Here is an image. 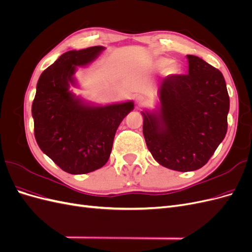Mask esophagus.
Here are the masks:
<instances>
[{
  "instance_id": "1",
  "label": "esophagus",
  "mask_w": 252,
  "mask_h": 252,
  "mask_svg": "<svg viewBox=\"0 0 252 252\" xmlns=\"http://www.w3.org/2000/svg\"><path fill=\"white\" fill-rule=\"evenodd\" d=\"M135 102H136V104H138L139 107H142V106H144L145 104H146V101H145L144 96H142V95L136 96V98H135Z\"/></svg>"
}]
</instances>
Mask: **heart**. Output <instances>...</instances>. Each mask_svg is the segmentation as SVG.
<instances>
[{
    "label": "heart",
    "instance_id": "1",
    "mask_svg": "<svg viewBox=\"0 0 252 252\" xmlns=\"http://www.w3.org/2000/svg\"><path fill=\"white\" fill-rule=\"evenodd\" d=\"M154 66L158 69H166L167 73H174L175 72V65L170 64V60L166 58H161L155 61Z\"/></svg>",
    "mask_w": 252,
    "mask_h": 252
}]
</instances>
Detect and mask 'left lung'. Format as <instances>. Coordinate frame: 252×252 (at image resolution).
<instances>
[{"label":"left lung","mask_w":252,"mask_h":252,"mask_svg":"<svg viewBox=\"0 0 252 252\" xmlns=\"http://www.w3.org/2000/svg\"><path fill=\"white\" fill-rule=\"evenodd\" d=\"M188 74L167 77L159 86V112L144 111L143 133L156 161L177 171L200 169L227 132L229 95L222 72L187 56Z\"/></svg>","instance_id":"obj_1"}]
</instances>
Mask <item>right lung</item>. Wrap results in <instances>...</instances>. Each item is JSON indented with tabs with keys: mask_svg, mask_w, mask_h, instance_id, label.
I'll return each mask as SVG.
<instances>
[{
	"mask_svg": "<svg viewBox=\"0 0 252 252\" xmlns=\"http://www.w3.org/2000/svg\"><path fill=\"white\" fill-rule=\"evenodd\" d=\"M104 47L63 53L37 81L32 112L37 145L61 169L84 174L101 168L110 157L121 122L132 102L88 106L69 91L77 66L94 61Z\"/></svg>",
	"mask_w": 252,
	"mask_h": 252,
	"instance_id": "add662e5",
	"label": "right lung"
}]
</instances>
